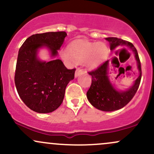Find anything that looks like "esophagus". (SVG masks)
<instances>
[{
  "label": "esophagus",
  "mask_w": 154,
  "mask_h": 154,
  "mask_svg": "<svg viewBox=\"0 0 154 154\" xmlns=\"http://www.w3.org/2000/svg\"><path fill=\"white\" fill-rule=\"evenodd\" d=\"M82 73V70L81 69L79 68H77V69H76V72H75V77H77L79 75H81V74Z\"/></svg>",
  "instance_id": "obj_1"
}]
</instances>
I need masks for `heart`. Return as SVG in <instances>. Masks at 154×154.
I'll return each instance as SVG.
<instances>
[{
	"mask_svg": "<svg viewBox=\"0 0 154 154\" xmlns=\"http://www.w3.org/2000/svg\"><path fill=\"white\" fill-rule=\"evenodd\" d=\"M109 48L104 43H89L84 40H77L69 45V49H62L61 56L63 60L69 63H82L91 69L98 68L106 59Z\"/></svg>",
	"mask_w": 154,
	"mask_h": 154,
	"instance_id": "b5f03b06",
	"label": "heart"
}]
</instances>
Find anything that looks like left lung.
<instances>
[{
	"instance_id": "8db88e82",
	"label": "left lung",
	"mask_w": 154,
	"mask_h": 154,
	"mask_svg": "<svg viewBox=\"0 0 154 154\" xmlns=\"http://www.w3.org/2000/svg\"><path fill=\"white\" fill-rule=\"evenodd\" d=\"M106 40L109 43L111 51L118 46H126L131 50L135 56L139 71V76L134 81L133 85L125 91L116 89L111 82L109 77V60L105 61L97 69L88 72L92 77L91 85L87 92L89 102L100 111H113L125 106L132 100L139 88L142 72L138 54L131 43L117 38H106Z\"/></svg>"
}]
</instances>
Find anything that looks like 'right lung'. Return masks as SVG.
<instances>
[{
    "label": "right lung",
    "mask_w": 154,
    "mask_h": 154,
    "mask_svg": "<svg viewBox=\"0 0 154 154\" xmlns=\"http://www.w3.org/2000/svg\"><path fill=\"white\" fill-rule=\"evenodd\" d=\"M65 32H49L29 37L19 51L14 81L22 101L31 110L51 113L62 103L65 90L75 78V69H67L60 59L41 61L39 49L46 48L51 58L57 56Z\"/></svg>",
    "instance_id": "add662e5"
}]
</instances>
